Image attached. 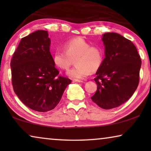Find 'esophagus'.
<instances>
[{
  "label": "esophagus",
  "mask_w": 151,
  "mask_h": 151,
  "mask_svg": "<svg viewBox=\"0 0 151 151\" xmlns=\"http://www.w3.org/2000/svg\"><path fill=\"white\" fill-rule=\"evenodd\" d=\"M73 82H79V83H82L83 81H82V80H73Z\"/></svg>",
  "instance_id": "34e87169"
}]
</instances>
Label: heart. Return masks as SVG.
Here are the masks:
<instances>
[{
    "instance_id": "b5f03b06",
    "label": "heart",
    "mask_w": 151,
    "mask_h": 151,
    "mask_svg": "<svg viewBox=\"0 0 151 151\" xmlns=\"http://www.w3.org/2000/svg\"><path fill=\"white\" fill-rule=\"evenodd\" d=\"M104 59L102 47L91 46L81 37L71 38L64 44V50L57 49L52 55L53 63L62 70H67L75 60L76 67L67 71V76L74 80H83L102 67Z\"/></svg>"
}]
</instances>
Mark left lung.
I'll list each match as a JSON object with an SVG mask.
<instances>
[{
	"mask_svg": "<svg viewBox=\"0 0 151 151\" xmlns=\"http://www.w3.org/2000/svg\"><path fill=\"white\" fill-rule=\"evenodd\" d=\"M102 39L105 58L96 72L98 87L91 98L101 108L111 109L127 102L137 89L142 60L133 43L119 34L106 33Z\"/></svg>",
	"mask_w": 151,
	"mask_h": 151,
	"instance_id": "1",
	"label": "left lung"
}]
</instances>
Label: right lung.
<instances>
[{"label":"right lung","mask_w":151,"mask_h":151,"mask_svg":"<svg viewBox=\"0 0 151 151\" xmlns=\"http://www.w3.org/2000/svg\"><path fill=\"white\" fill-rule=\"evenodd\" d=\"M48 32L38 30L21 39L11 60L14 92L24 105L47 112L58 104L71 80L53 65Z\"/></svg>","instance_id":"add662e5"}]
</instances>
